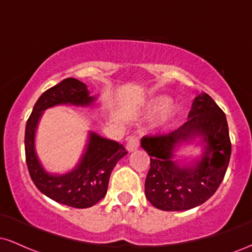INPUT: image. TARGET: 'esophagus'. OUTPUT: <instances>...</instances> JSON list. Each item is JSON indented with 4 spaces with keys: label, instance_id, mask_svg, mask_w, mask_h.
I'll use <instances>...</instances> for the list:
<instances>
[{
    "label": "esophagus",
    "instance_id": "obj_1",
    "mask_svg": "<svg viewBox=\"0 0 252 252\" xmlns=\"http://www.w3.org/2000/svg\"><path fill=\"white\" fill-rule=\"evenodd\" d=\"M138 146H140V142H138V138L136 136H129L126 138V150L128 152H134L138 148Z\"/></svg>",
    "mask_w": 252,
    "mask_h": 252
}]
</instances>
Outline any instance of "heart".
Returning a JSON list of instances; mask_svg holds the SVG:
<instances>
[{
    "mask_svg": "<svg viewBox=\"0 0 252 252\" xmlns=\"http://www.w3.org/2000/svg\"><path fill=\"white\" fill-rule=\"evenodd\" d=\"M158 112V117L155 120V126L158 128H167L172 124L178 114V109L173 103H169L168 97L160 96L150 100L146 108V114L148 116L155 115Z\"/></svg>",
    "mask_w": 252,
    "mask_h": 252,
    "instance_id": "obj_1",
    "label": "heart"
}]
</instances>
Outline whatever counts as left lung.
Instances as JSON below:
<instances>
[{
	"mask_svg": "<svg viewBox=\"0 0 252 252\" xmlns=\"http://www.w3.org/2000/svg\"><path fill=\"white\" fill-rule=\"evenodd\" d=\"M189 121L167 135L144 136L141 147L150 156L144 193L162 211H186L204 204L216 193L226 173L231 141L226 116L209 94L194 98ZM199 138L203 154L192 161L179 160L181 145Z\"/></svg>",
	"mask_w": 252,
	"mask_h": 252,
	"instance_id": "obj_1",
	"label": "left lung"
}]
</instances>
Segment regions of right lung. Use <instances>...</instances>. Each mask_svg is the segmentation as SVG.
<instances>
[{
    "label": "right lung",
    "instance_id": "1",
    "mask_svg": "<svg viewBox=\"0 0 252 252\" xmlns=\"http://www.w3.org/2000/svg\"><path fill=\"white\" fill-rule=\"evenodd\" d=\"M96 99V96L90 94L85 84L74 78H67L43 92L26 124V162L34 185L52 200L76 209L94 206L105 196L112 169L128 152L116 141L90 131L85 152L77 166L65 174H52L43 168L37 158L35 132L46 109L65 104L89 106Z\"/></svg>",
    "mask_w": 252,
    "mask_h": 252
}]
</instances>
